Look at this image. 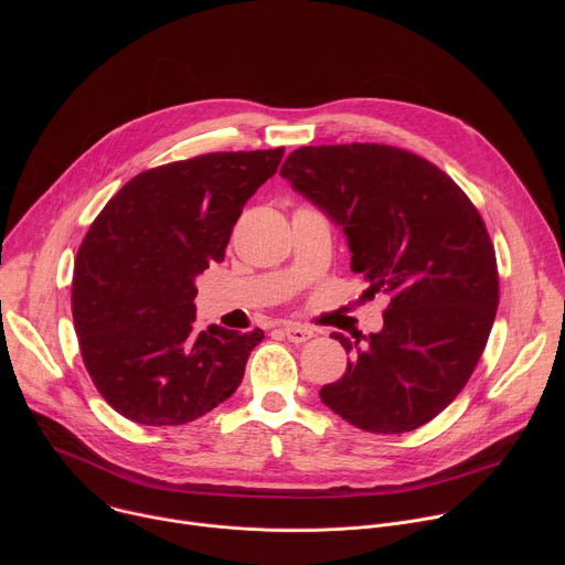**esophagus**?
I'll list each match as a JSON object with an SVG mask.
<instances>
[{"label": "esophagus", "instance_id": "obj_1", "mask_svg": "<svg viewBox=\"0 0 565 565\" xmlns=\"http://www.w3.org/2000/svg\"><path fill=\"white\" fill-rule=\"evenodd\" d=\"M284 333H286V338H288L292 344H303V342H308L310 338H315V331H312V329L299 327V324H288V327L284 329Z\"/></svg>", "mask_w": 565, "mask_h": 565}]
</instances>
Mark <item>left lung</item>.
<instances>
[{"label":"left lung","mask_w":565,"mask_h":565,"mask_svg":"<svg viewBox=\"0 0 565 565\" xmlns=\"http://www.w3.org/2000/svg\"><path fill=\"white\" fill-rule=\"evenodd\" d=\"M279 174L344 227L362 299L388 301L380 333H333L351 362L321 402L371 434L427 425L467 384L497 317V255L476 205L427 158L391 145L299 147Z\"/></svg>","instance_id":"obj_1"}]
</instances>
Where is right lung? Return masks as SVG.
<instances>
[{"label": "right lung", "instance_id": "1", "mask_svg": "<svg viewBox=\"0 0 565 565\" xmlns=\"http://www.w3.org/2000/svg\"><path fill=\"white\" fill-rule=\"evenodd\" d=\"M284 147L214 151L134 177L77 250L71 286L83 362L120 416L149 427L192 423L244 380L264 331L196 333L194 279L225 248L246 201Z\"/></svg>", "mask_w": 565, "mask_h": 565}]
</instances>
